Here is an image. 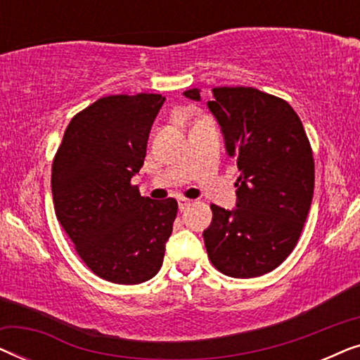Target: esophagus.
Masks as SVG:
<instances>
[{
    "instance_id": "34e87169",
    "label": "esophagus",
    "mask_w": 360,
    "mask_h": 360,
    "mask_svg": "<svg viewBox=\"0 0 360 360\" xmlns=\"http://www.w3.org/2000/svg\"><path fill=\"white\" fill-rule=\"evenodd\" d=\"M191 205V200H186V198H179V208L184 211L188 208V206Z\"/></svg>"
}]
</instances>
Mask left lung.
<instances>
[{
  "mask_svg": "<svg viewBox=\"0 0 360 360\" xmlns=\"http://www.w3.org/2000/svg\"><path fill=\"white\" fill-rule=\"evenodd\" d=\"M184 95L200 101L198 88ZM208 108L240 175L236 208L211 205L206 252L228 277H260L292 254L303 231L314 188L311 146L297 112L278 96L250 86H218Z\"/></svg>",
  "mask_w": 360,
  "mask_h": 360,
  "instance_id": "1",
  "label": "left lung"
}]
</instances>
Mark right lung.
I'll return each instance as SVG.
<instances>
[{"mask_svg": "<svg viewBox=\"0 0 360 360\" xmlns=\"http://www.w3.org/2000/svg\"><path fill=\"white\" fill-rule=\"evenodd\" d=\"M164 101L154 93L100 98L72 117L53 157L58 223L86 267L108 282L142 283L164 262L179 205L144 198L131 184Z\"/></svg>", "mask_w": 360, "mask_h": 360, "instance_id": "right-lung-1", "label": "right lung"}]
</instances>
